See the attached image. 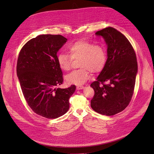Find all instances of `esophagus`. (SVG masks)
I'll list each match as a JSON object with an SVG mask.
<instances>
[{
	"mask_svg": "<svg viewBox=\"0 0 154 154\" xmlns=\"http://www.w3.org/2000/svg\"><path fill=\"white\" fill-rule=\"evenodd\" d=\"M84 86H81V85H79V86H77V90H83V89H84Z\"/></svg>",
	"mask_w": 154,
	"mask_h": 154,
	"instance_id": "1",
	"label": "esophagus"
}]
</instances>
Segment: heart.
I'll use <instances>...</instances> for the list:
<instances>
[{
	"mask_svg": "<svg viewBox=\"0 0 154 154\" xmlns=\"http://www.w3.org/2000/svg\"><path fill=\"white\" fill-rule=\"evenodd\" d=\"M67 54L60 53L57 55V62L60 68L68 71L71 68L72 60L80 59L79 70L72 71L66 77L69 84L81 85L85 83L91 77L90 71L97 73L104 68L107 53L103 45H95L94 43L80 40L71 44L68 46Z\"/></svg>",
	"mask_w": 154,
	"mask_h": 154,
	"instance_id": "heart-1",
	"label": "heart"
}]
</instances>
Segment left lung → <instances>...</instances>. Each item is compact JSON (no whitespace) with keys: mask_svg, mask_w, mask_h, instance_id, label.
Segmentation results:
<instances>
[{"mask_svg":"<svg viewBox=\"0 0 154 154\" xmlns=\"http://www.w3.org/2000/svg\"><path fill=\"white\" fill-rule=\"evenodd\" d=\"M95 35L104 39L107 60L90 85L94 91L91 106L98 113L112 116L123 111L132 97L138 72L137 57L129 41L116 29L108 27Z\"/></svg>","mask_w":154,"mask_h":154,"instance_id":"obj_1","label":"left lung"}]
</instances>
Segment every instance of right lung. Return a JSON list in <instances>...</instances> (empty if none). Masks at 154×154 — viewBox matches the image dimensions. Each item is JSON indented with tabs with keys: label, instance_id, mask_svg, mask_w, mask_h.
Listing matches in <instances>:
<instances>
[{
	"label": "right lung",
	"instance_id": "obj_1",
	"mask_svg": "<svg viewBox=\"0 0 154 154\" xmlns=\"http://www.w3.org/2000/svg\"><path fill=\"white\" fill-rule=\"evenodd\" d=\"M67 40L60 35H39L23 47L17 59V75L27 103L35 113L48 119L68 111L76 88H57L63 82L57 54Z\"/></svg>",
	"mask_w": 154,
	"mask_h": 154
}]
</instances>
